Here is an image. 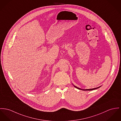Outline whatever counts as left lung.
<instances>
[{
  "instance_id": "obj_1",
  "label": "left lung",
  "mask_w": 121,
  "mask_h": 121,
  "mask_svg": "<svg viewBox=\"0 0 121 121\" xmlns=\"http://www.w3.org/2000/svg\"><path fill=\"white\" fill-rule=\"evenodd\" d=\"M74 86L75 87H76V88H77V89H79V90H83V91H91V90H94V89L99 88L101 86H99V87H96V88H92V89H82L80 88H79V87H77V86Z\"/></svg>"
}]
</instances>
